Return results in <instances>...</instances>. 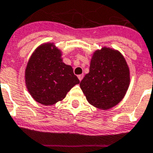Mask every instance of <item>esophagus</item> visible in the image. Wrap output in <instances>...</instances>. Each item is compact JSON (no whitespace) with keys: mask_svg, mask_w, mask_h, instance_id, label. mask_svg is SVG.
<instances>
[{"mask_svg":"<svg viewBox=\"0 0 153 153\" xmlns=\"http://www.w3.org/2000/svg\"><path fill=\"white\" fill-rule=\"evenodd\" d=\"M78 78H79V81H81L82 79V78H83V74H79V76H78Z\"/></svg>","mask_w":153,"mask_h":153,"instance_id":"obj_1","label":"esophagus"}]
</instances>
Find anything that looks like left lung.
<instances>
[{
    "label": "left lung",
    "instance_id": "left-lung-1",
    "mask_svg": "<svg viewBox=\"0 0 153 153\" xmlns=\"http://www.w3.org/2000/svg\"><path fill=\"white\" fill-rule=\"evenodd\" d=\"M130 82L129 68L120 52L104 47L92 56L90 71L80 82L87 101L107 110L124 97Z\"/></svg>",
    "mask_w": 153,
    "mask_h": 153
}]
</instances>
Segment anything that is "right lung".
I'll use <instances>...</instances> for the list:
<instances>
[{
  "label": "right lung",
  "instance_id": "obj_1",
  "mask_svg": "<svg viewBox=\"0 0 153 153\" xmlns=\"http://www.w3.org/2000/svg\"><path fill=\"white\" fill-rule=\"evenodd\" d=\"M61 56L53 44H45L30 57L25 69V83L30 95L39 103L48 106L62 100L80 82Z\"/></svg>",
  "mask_w": 153,
  "mask_h": 153
}]
</instances>
